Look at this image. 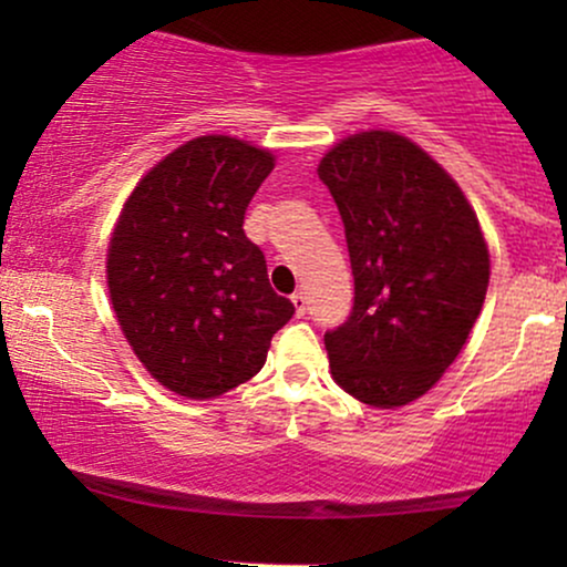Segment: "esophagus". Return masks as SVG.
I'll return each mask as SVG.
<instances>
[{"label":"esophagus","instance_id":"obj_1","mask_svg":"<svg viewBox=\"0 0 567 567\" xmlns=\"http://www.w3.org/2000/svg\"><path fill=\"white\" fill-rule=\"evenodd\" d=\"M290 301H292V306H296V315L303 317L306 315V303H309V301H306V292L303 290H296L290 296Z\"/></svg>","mask_w":567,"mask_h":567}]
</instances>
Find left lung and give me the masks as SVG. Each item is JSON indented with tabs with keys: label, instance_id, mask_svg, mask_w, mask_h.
Masks as SVG:
<instances>
[{
	"label": "left lung",
	"instance_id": "8db88e82",
	"mask_svg": "<svg viewBox=\"0 0 567 567\" xmlns=\"http://www.w3.org/2000/svg\"><path fill=\"white\" fill-rule=\"evenodd\" d=\"M317 175L341 213L354 306L324 333L338 386L373 408L426 394L483 309L491 256L458 184L389 130L336 143Z\"/></svg>",
	"mask_w": 567,
	"mask_h": 567
}]
</instances>
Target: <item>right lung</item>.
<instances>
[{"instance_id":"obj_1","label":"right lung","mask_w":567,"mask_h":567,"mask_svg":"<svg viewBox=\"0 0 567 567\" xmlns=\"http://www.w3.org/2000/svg\"><path fill=\"white\" fill-rule=\"evenodd\" d=\"M271 171L266 148L202 135L157 162L122 207L106 258L116 320L175 394L210 400L250 381L296 311L243 229Z\"/></svg>"}]
</instances>
